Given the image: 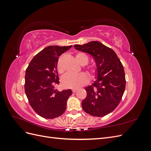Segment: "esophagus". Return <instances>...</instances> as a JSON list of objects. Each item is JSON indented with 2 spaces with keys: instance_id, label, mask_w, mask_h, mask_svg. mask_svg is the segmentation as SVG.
Masks as SVG:
<instances>
[{
  "instance_id": "obj_1",
  "label": "esophagus",
  "mask_w": 151,
  "mask_h": 151,
  "mask_svg": "<svg viewBox=\"0 0 151 151\" xmlns=\"http://www.w3.org/2000/svg\"><path fill=\"white\" fill-rule=\"evenodd\" d=\"M77 89H72V93H76L77 91Z\"/></svg>"
}]
</instances>
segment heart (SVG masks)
<instances>
[{
	"label": "heart",
	"instance_id": "1",
	"mask_svg": "<svg viewBox=\"0 0 151 151\" xmlns=\"http://www.w3.org/2000/svg\"><path fill=\"white\" fill-rule=\"evenodd\" d=\"M76 59L79 64L81 65H85L89 62L88 57L84 53L79 52L76 55ZM57 68L59 74H62L63 72V68L60 65V60H59L57 65ZM98 72L97 67L94 65H91L87 68V72L89 74L91 78H94L95 76L96 75ZM89 78L88 76L84 74V73H79V74H66L65 76L62 77L61 80L62 84L63 87L66 88L75 89L78 88L83 86L88 83Z\"/></svg>",
	"mask_w": 151,
	"mask_h": 151
}]
</instances>
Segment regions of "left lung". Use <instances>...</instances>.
<instances>
[{
	"instance_id": "obj_1",
	"label": "left lung",
	"mask_w": 151,
	"mask_h": 151,
	"mask_svg": "<svg viewBox=\"0 0 151 151\" xmlns=\"http://www.w3.org/2000/svg\"><path fill=\"white\" fill-rule=\"evenodd\" d=\"M74 48L92 55L96 63L97 77L86 88V98L82 101L85 112L94 116H104L119 104L125 89L124 68L113 50L97 41L75 45Z\"/></svg>"
}]
</instances>
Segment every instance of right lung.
<instances>
[{"instance_id":"add662e5","label":"right lung","mask_w":151,"mask_h":151,"mask_svg":"<svg viewBox=\"0 0 151 151\" xmlns=\"http://www.w3.org/2000/svg\"><path fill=\"white\" fill-rule=\"evenodd\" d=\"M72 46H49L34 57L26 68L24 89L29 104L38 115L47 119L60 116L66 109L71 89H55L59 84L58 57Z\"/></svg>"}]
</instances>
